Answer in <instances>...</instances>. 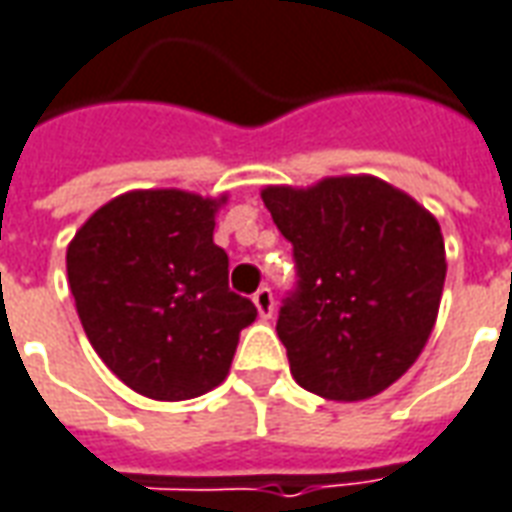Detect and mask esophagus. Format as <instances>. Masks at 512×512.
<instances>
[{"label": "esophagus", "mask_w": 512, "mask_h": 512, "mask_svg": "<svg viewBox=\"0 0 512 512\" xmlns=\"http://www.w3.org/2000/svg\"><path fill=\"white\" fill-rule=\"evenodd\" d=\"M253 303H256V308H259V317H264V320H270V317H273L275 300H273V289H270V286H262V289H256V295H253Z\"/></svg>", "instance_id": "1"}]
</instances>
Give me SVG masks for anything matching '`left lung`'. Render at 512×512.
Masks as SVG:
<instances>
[{
	"mask_svg": "<svg viewBox=\"0 0 512 512\" xmlns=\"http://www.w3.org/2000/svg\"><path fill=\"white\" fill-rule=\"evenodd\" d=\"M262 201L295 256L275 325L292 378L339 402L389 389L436 325L447 278L436 217L375 176L264 187Z\"/></svg>",
	"mask_w": 512,
	"mask_h": 512,
	"instance_id": "obj_1",
	"label": "left lung"
}]
</instances>
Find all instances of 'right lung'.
Masks as SVG:
<instances>
[{"mask_svg": "<svg viewBox=\"0 0 512 512\" xmlns=\"http://www.w3.org/2000/svg\"><path fill=\"white\" fill-rule=\"evenodd\" d=\"M223 198L184 190L123 192L88 217L65 253L68 284L93 350L151 400L179 402L220 386L239 331L256 320L228 289L217 248Z\"/></svg>", "mask_w": 512, "mask_h": 512, "instance_id": "add662e5", "label": "right lung"}]
</instances>
